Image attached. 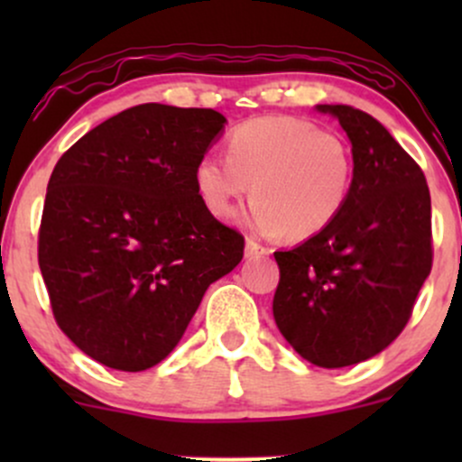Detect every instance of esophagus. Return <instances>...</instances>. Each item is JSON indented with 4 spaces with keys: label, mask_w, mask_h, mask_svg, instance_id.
Masks as SVG:
<instances>
[{
    "label": "esophagus",
    "mask_w": 462,
    "mask_h": 462,
    "mask_svg": "<svg viewBox=\"0 0 462 462\" xmlns=\"http://www.w3.org/2000/svg\"><path fill=\"white\" fill-rule=\"evenodd\" d=\"M269 249L264 247V245H261V243L256 241V238H252L249 236L247 241H245V256L247 258H254V256H263V254H267Z\"/></svg>",
    "instance_id": "esophagus-1"
}]
</instances>
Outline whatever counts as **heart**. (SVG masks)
<instances>
[{"instance_id":"heart-1","label":"heart","mask_w":462,"mask_h":462,"mask_svg":"<svg viewBox=\"0 0 462 462\" xmlns=\"http://www.w3.org/2000/svg\"><path fill=\"white\" fill-rule=\"evenodd\" d=\"M356 161L341 134L295 116H256L236 125L227 156L208 153L195 167L201 204L224 219L252 190L247 224L306 241L328 230L352 195Z\"/></svg>"}]
</instances>
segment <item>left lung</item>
Instances as JSON below:
<instances>
[{
	"label": "left lung",
	"mask_w": 462,
	"mask_h": 462,
	"mask_svg": "<svg viewBox=\"0 0 462 462\" xmlns=\"http://www.w3.org/2000/svg\"><path fill=\"white\" fill-rule=\"evenodd\" d=\"M352 141L356 180L338 219L275 252L273 317L317 367L363 363L400 337L432 269L430 190L421 167L383 124L352 106H317Z\"/></svg>",
	"instance_id": "left-lung-1"
}]
</instances>
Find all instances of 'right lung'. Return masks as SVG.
I'll list each match as a JSON object with an SVG mask.
<instances>
[{"label": "right lung", "instance_id": "obj_1", "mask_svg": "<svg viewBox=\"0 0 462 462\" xmlns=\"http://www.w3.org/2000/svg\"><path fill=\"white\" fill-rule=\"evenodd\" d=\"M213 108L141 104L62 153L47 184L39 267L51 312L87 356L143 371L169 356L245 238L201 204L195 167Z\"/></svg>", "mask_w": 462, "mask_h": 462}]
</instances>
